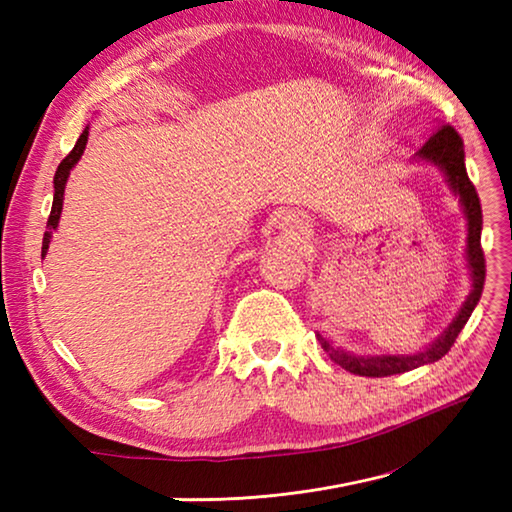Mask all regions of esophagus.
<instances>
[{"instance_id":"34e87169","label":"esophagus","mask_w":512,"mask_h":512,"mask_svg":"<svg viewBox=\"0 0 512 512\" xmlns=\"http://www.w3.org/2000/svg\"><path fill=\"white\" fill-rule=\"evenodd\" d=\"M280 228H282L284 235H289L291 239H307L311 235L309 216L300 214V212H287V214H284Z\"/></svg>"}]
</instances>
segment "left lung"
<instances>
[{
    "label": "left lung",
    "instance_id": "left-lung-1",
    "mask_svg": "<svg viewBox=\"0 0 512 512\" xmlns=\"http://www.w3.org/2000/svg\"><path fill=\"white\" fill-rule=\"evenodd\" d=\"M415 155H418V160L422 162H431L436 164V167H440V171L445 173L449 187H452V192L458 196V201L463 205V212L467 219L465 253H467V266H470V275H472V291L463 302L458 316L452 320V325H449L427 350L415 352V354H379V357H359V354H350L341 348H334L332 343L325 341L323 336L318 334L320 348L329 354V359L339 363L341 368L361 377L400 375V372L420 368L424 363L443 359L449 352V348L454 345L456 336L461 334V329L465 327L467 320H470L472 311L476 305H479L481 293H483V282H485V259H483V248H481L483 214H481L479 194H476L472 180L467 178V171H465V151H463L461 135H458L449 124H443Z\"/></svg>",
    "mask_w": 512,
    "mask_h": 512
}]
</instances>
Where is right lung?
Segmentation results:
<instances>
[{"label":"right lung","mask_w":512,"mask_h":512,"mask_svg":"<svg viewBox=\"0 0 512 512\" xmlns=\"http://www.w3.org/2000/svg\"><path fill=\"white\" fill-rule=\"evenodd\" d=\"M88 135H90V128L85 126V131L81 133L79 140H76L74 149L67 153V158L60 162L58 169H56V176H54V205H51V214H49V221H47V232H45V237H42V257H45L47 250H49L51 232L58 228L60 212H63V194H65V185H67L69 171H72L74 164L81 160V155L85 151V144H88Z\"/></svg>","instance_id":"1"}]
</instances>
